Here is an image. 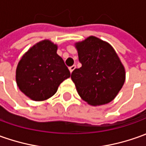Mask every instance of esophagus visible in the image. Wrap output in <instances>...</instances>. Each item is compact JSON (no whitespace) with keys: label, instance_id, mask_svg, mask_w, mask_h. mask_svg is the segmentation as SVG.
I'll return each mask as SVG.
<instances>
[{"label":"esophagus","instance_id":"34e87169","mask_svg":"<svg viewBox=\"0 0 146 146\" xmlns=\"http://www.w3.org/2000/svg\"><path fill=\"white\" fill-rule=\"evenodd\" d=\"M75 69H76V65H72L71 67H69V71H70V73H72Z\"/></svg>","mask_w":146,"mask_h":146}]
</instances>
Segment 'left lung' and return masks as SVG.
Instances as JSON below:
<instances>
[{
	"mask_svg": "<svg viewBox=\"0 0 146 146\" xmlns=\"http://www.w3.org/2000/svg\"><path fill=\"white\" fill-rule=\"evenodd\" d=\"M81 67L71 74L79 96L98 106L114 99L125 81V67L110 44L94 36L75 43Z\"/></svg>",
	"mask_w": 146,
	"mask_h": 146,
	"instance_id": "obj_1",
	"label": "left lung"
}]
</instances>
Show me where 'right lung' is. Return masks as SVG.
<instances>
[{
	"label": "right lung",
	"instance_id": "1",
	"mask_svg": "<svg viewBox=\"0 0 146 146\" xmlns=\"http://www.w3.org/2000/svg\"><path fill=\"white\" fill-rule=\"evenodd\" d=\"M57 44L48 39L33 45L21 56L16 69L20 90L35 102H42L56 94L70 72L57 53Z\"/></svg>",
	"mask_w": 146,
	"mask_h": 146
}]
</instances>
